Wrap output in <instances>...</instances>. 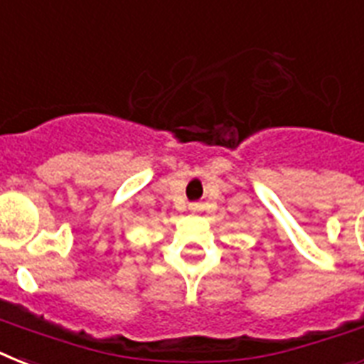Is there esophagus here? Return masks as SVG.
Masks as SVG:
<instances>
[{
  "mask_svg": "<svg viewBox=\"0 0 364 364\" xmlns=\"http://www.w3.org/2000/svg\"><path fill=\"white\" fill-rule=\"evenodd\" d=\"M188 210H191V211H200V210H202V205H200V204H191V205H188Z\"/></svg>",
  "mask_w": 364,
  "mask_h": 364,
  "instance_id": "34e87169",
  "label": "esophagus"
}]
</instances>
